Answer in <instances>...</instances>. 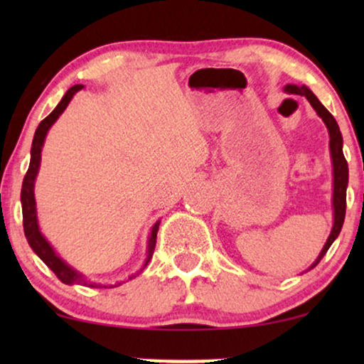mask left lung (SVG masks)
I'll list each match as a JSON object with an SVG mask.
<instances>
[{
	"label": "left lung",
	"mask_w": 364,
	"mask_h": 364,
	"mask_svg": "<svg viewBox=\"0 0 364 364\" xmlns=\"http://www.w3.org/2000/svg\"><path fill=\"white\" fill-rule=\"evenodd\" d=\"M285 91L288 94H298V96H305L310 104L315 109L318 116H320L323 121H325L328 132H330V151H331V159H333V176H335V181H333V208H335V223H333V230L328 237V240L323 247L320 257L316 258V262L313 263V267H316L318 263L328 248L331 247V243L335 242V238L340 235L343 222H345V213H346V187H348V162L345 156H343V137L340 132V127H338V122L335 117L328 112V109L323 106V104L318 101L315 94H313L306 86H287Z\"/></svg>",
	"instance_id": "left-lung-1"
}]
</instances>
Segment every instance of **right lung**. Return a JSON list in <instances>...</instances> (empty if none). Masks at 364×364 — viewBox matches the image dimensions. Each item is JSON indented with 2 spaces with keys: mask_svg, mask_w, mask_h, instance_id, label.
Wrapping results in <instances>:
<instances>
[{
  "mask_svg": "<svg viewBox=\"0 0 364 364\" xmlns=\"http://www.w3.org/2000/svg\"><path fill=\"white\" fill-rule=\"evenodd\" d=\"M84 86L81 84H76L73 86L69 91L64 94V97L61 99V102L58 104L56 109L49 114L48 117H44L39 126L34 132V139H33V146H31V161H29V168L26 172V176L23 178V187H21V207H23V228H24V235H26V240L29 243V247L33 248L34 253L41 258V260L46 263L48 268H51L59 280L66 285H84V287H91V288H107V285H97V283H91L86 282L84 278L79 275L77 272H74L71 267H68L61 258H59L51 245L46 242V238L41 235L38 227V218H36V202H34V178L38 176V168H39V162H41V147L44 144V137L49 131V127L56 122V119L61 116L64 112V109L68 107L69 101H71L74 94L77 91H81ZM157 232H159V222L152 227L151 232V238H149V250H147V260L152 258V253L156 250V240H157ZM121 285V283H119ZM114 285V287H119ZM112 287V285H109Z\"/></svg>",
  "mask_w": 364,
  "mask_h": 364,
  "instance_id": "obj_1",
  "label": "right lung"
}]
</instances>
